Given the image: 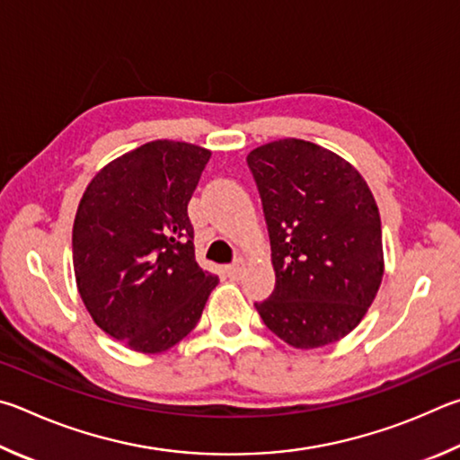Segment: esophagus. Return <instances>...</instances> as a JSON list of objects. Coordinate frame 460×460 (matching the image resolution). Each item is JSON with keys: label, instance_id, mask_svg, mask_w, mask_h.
<instances>
[{"label": "esophagus", "instance_id": "1", "mask_svg": "<svg viewBox=\"0 0 460 460\" xmlns=\"http://www.w3.org/2000/svg\"><path fill=\"white\" fill-rule=\"evenodd\" d=\"M244 269H246V262L243 259H236L226 270H228V277L230 279H240V277H243Z\"/></svg>", "mask_w": 460, "mask_h": 460}]
</instances>
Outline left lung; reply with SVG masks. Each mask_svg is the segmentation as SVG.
<instances>
[{"label":"left lung","mask_w":460,"mask_h":460,"mask_svg":"<svg viewBox=\"0 0 460 460\" xmlns=\"http://www.w3.org/2000/svg\"><path fill=\"white\" fill-rule=\"evenodd\" d=\"M277 283L254 303L272 333L299 349L359 325L384 277L382 224L364 177L335 153L280 139L248 153Z\"/></svg>","instance_id":"obj_1"}]
</instances>
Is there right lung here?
I'll return each instance as SVG.
<instances>
[{"mask_svg":"<svg viewBox=\"0 0 460 460\" xmlns=\"http://www.w3.org/2000/svg\"><path fill=\"white\" fill-rule=\"evenodd\" d=\"M209 155L190 143H145L102 167L78 204V293L94 323L135 351L181 341L217 285L196 262L188 216Z\"/></svg>","mask_w":460,"mask_h":460,"instance_id":"add662e5","label":"right lung"}]
</instances>
